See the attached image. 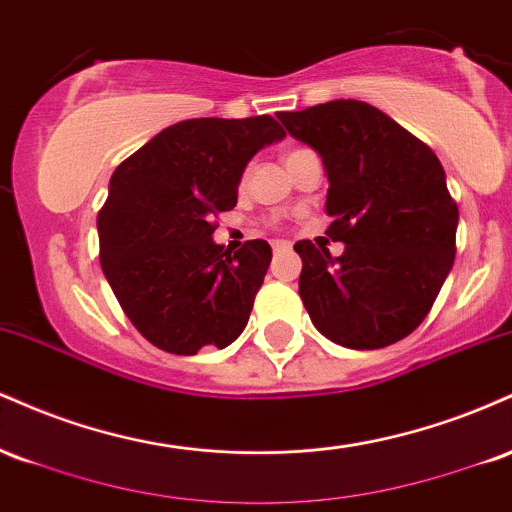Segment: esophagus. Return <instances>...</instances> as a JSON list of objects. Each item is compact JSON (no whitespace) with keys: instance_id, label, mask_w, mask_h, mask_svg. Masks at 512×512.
<instances>
[{"instance_id":"esophagus-1","label":"esophagus","mask_w":512,"mask_h":512,"mask_svg":"<svg viewBox=\"0 0 512 512\" xmlns=\"http://www.w3.org/2000/svg\"><path fill=\"white\" fill-rule=\"evenodd\" d=\"M272 248H274V252H286L291 248V243H289V240H274Z\"/></svg>"}]
</instances>
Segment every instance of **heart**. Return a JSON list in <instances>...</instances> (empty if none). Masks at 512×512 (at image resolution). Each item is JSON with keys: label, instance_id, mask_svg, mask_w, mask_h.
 Listing matches in <instances>:
<instances>
[{"label": "heart", "instance_id": "b5f03b06", "mask_svg": "<svg viewBox=\"0 0 512 512\" xmlns=\"http://www.w3.org/2000/svg\"><path fill=\"white\" fill-rule=\"evenodd\" d=\"M298 151H301V149H298ZM298 151H291V154H286V158H291L293 154H298Z\"/></svg>", "mask_w": 512, "mask_h": 512}]
</instances>
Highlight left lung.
Segmentation results:
<instances>
[{
	"mask_svg": "<svg viewBox=\"0 0 512 512\" xmlns=\"http://www.w3.org/2000/svg\"><path fill=\"white\" fill-rule=\"evenodd\" d=\"M325 163L327 236L344 255L298 240L305 310L334 344L383 349L424 322L455 262L457 211L428 146L383 110L330 101L279 113Z\"/></svg>",
	"mask_w": 512,
	"mask_h": 512,
	"instance_id": "left-lung-1",
	"label": "left lung"
}]
</instances>
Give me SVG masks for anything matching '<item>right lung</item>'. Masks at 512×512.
<instances>
[{
    "mask_svg": "<svg viewBox=\"0 0 512 512\" xmlns=\"http://www.w3.org/2000/svg\"><path fill=\"white\" fill-rule=\"evenodd\" d=\"M286 132L269 115L195 117L158 132L115 168L98 211L101 267L144 339L195 356L236 342L272 262L267 240L231 252L214 216L236 207L248 161Z\"/></svg>",
    "mask_w": 512,
    "mask_h": 512,
    "instance_id": "right-lung-1",
    "label": "right lung"
}]
</instances>
